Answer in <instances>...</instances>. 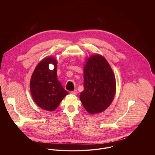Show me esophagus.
<instances>
[{
	"instance_id": "obj_1",
	"label": "esophagus",
	"mask_w": 155,
	"mask_h": 155,
	"mask_svg": "<svg viewBox=\"0 0 155 155\" xmlns=\"http://www.w3.org/2000/svg\"><path fill=\"white\" fill-rule=\"evenodd\" d=\"M70 93L71 94H73V95H77V94H78V91H77V90H74V91H70Z\"/></svg>"
}]
</instances>
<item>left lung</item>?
Listing matches in <instances>:
<instances>
[{
  "label": "left lung",
  "instance_id": "8db88e82",
  "mask_svg": "<svg viewBox=\"0 0 155 155\" xmlns=\"http://www.w3.org/2000/svg\"><path fill=\"white\" fill-rule=\"evenodd\" d=\"M84 80L80 99L85 109L91 114L106 110L113 100L116 85L114 74L103 56L95 54L86 58Z\"/></svg>",
  "mask_w": 155,
  "mask_h": 155
}]
</instances>
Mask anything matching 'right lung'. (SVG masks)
Returning <instances> with one entry per match:
<instances>
[{
  "label": "right lung",
  "instance_id": "right-lung-1",
  "mask_svg": "<svg viewBox=\"0 0 155 155\" xmlns=\"http://www.w3.org/2000/svg\"><path fill=\"white\" fill-rule=\"evenodd\" d=\"M52 64L54 68L50 70ZM57 60L53 57H47L41 60L32 73L30 89L35 103L45 110H55L68 93L58 80Z\"/></svg>",
  "mask_w": 155,
  "mask_h": 155
}]
</instances>
